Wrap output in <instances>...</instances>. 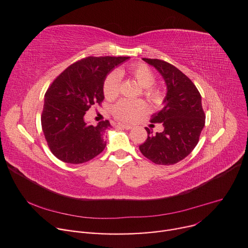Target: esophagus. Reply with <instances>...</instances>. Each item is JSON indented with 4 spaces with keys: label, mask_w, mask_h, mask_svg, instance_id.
Segmentation results:
<instances>
[{
    "label": "esophagus",
    "mask_w": 248,
    "mask_h": 248,
    "mask_svg": "<svg viewBox=\"0 0 248 248\" xmlns=\"http://www.w3.org/2000/svg\"><path fill=\"white\" fill-rule=\"evenodd\" d=\"M118 127H119V128H122V129L129 130V129H132V127H133V126H131V125H126V124H119V125H118Z\"/></svg>",
    "instance_id": "1"
}]
</instances>
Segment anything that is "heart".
Instances as JSON below:
<instances>
[{
	"mask_svg": "<svg viewBox=\"0 0 248 248\" xmlns=\"http://www.w3.org/2000/svg\"><path fill=\"white\" fill-rule=\"evenodd\" d=\"M128 74L144 88V94L154 103L162 100V93L152 87L156 82V77L152 70L144 64H135L127 70ZM120 73L111 72L103 84V93L106 99L113 100L120 93ZM146 111V104L143 101L122 100L116 104L112 110L115 118L121 121H133L139 115Z\"/></svg>",
	"mask_w": 248,
	"mask_h": 248,
	"instance_id": "obj_1",
	"label": "heart"
}]
</instances>
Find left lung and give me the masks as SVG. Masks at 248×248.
Instances as JSON below:
<instances>
[{
	"mask_svg": "<svg viewBox=\"0 0 248 248\" xmlns=\"http://www.w3.org/2000/svg\"><path fill=\"white\" fill-rule=\"evenodd\" d=\"M143 60L162 75L167 94L164 107L151 118L152 123H162L163 132L153 134L145 128L148 137L139 149L155 164L173 165L190 154L199 141L205 124L201 95L193 82L175 66L159 59Z\"/></svg>",
	"mask_w": 248,
	"mask_h": 248,
	"instance_id": "left-lung-1",
	"label": "left lung"
}]
</instances>
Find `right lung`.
<instances>
[{"instance_id": "right-lung-1", "label": "right lung", "mask_w": 248, "mask_h": 248, "mask_svg": "<svg viewBox=\"0 0 248 248\" xmlns=\"http://www.w3.org/2000/svg\"><path fill=\"white\" fill-rule=\"evenodd\" d=\"M129 57H86L70 65L45 94L41 123L51 152L61 161L81 164L106 147L103 138L108 120L87 124L84 115L104 100L103 84L108 73Z\"/></svg>"}]
</instances>
